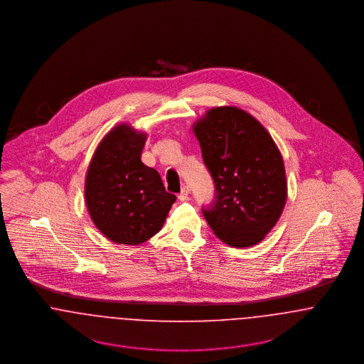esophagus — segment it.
<instances>
[{
	"label": "esophagus",
	"instance_id": "esophagus-1",
	"mask_svg": "<svg viewBox=\"0 0 364 364\" xmlns=\"http://www.w3.org/2000/svg\"><path fill=\"white\" fill-rule=\"evenodd\" d=\"M188 195H190V187L184 186L181 191H180V193H178V200H181V202L188 200Z\"/></svg>",
	"mask_w": 364,
	"mask_h": 364
}]
</instances>
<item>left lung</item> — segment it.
I'll list each match as a JSON object with an SVG mask.
<instances>
[{"label":"left lung","mask_w":364,"mask_h":364,"mask_svg":"<svg viewBox=\"0 0 364 364\" xmlns=\"http://www.w3.org/2000/svg\"><path fill=\"white\" fill-rule=\"evenodd\" d=\"M193 134L214 181L215 195L202 213L215 236L251 247L277 224L287 200L281 153L258 120L235 106L210 109Z\"/></svg>","instance_id":"left-lung-1"}]
</instances>
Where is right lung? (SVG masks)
Masks as SVG:
<instances>
[{"label":"right lung","mask_w":364,"mask_h":364,"mask_svg":"<svg viewBox=\"0 0 364 364\" xmlns=\"http://www.w3.org/2000/svg\"><path fill=\"white\" fill-rule=\"evenodd\" d=\"M147 135L127 124L100 143L86 176V205L95 226L112 242L136 245L153 237L176 200L156 169L140 156Z\"/></svg>","instance_id":"obj_1"}]
</instances>
